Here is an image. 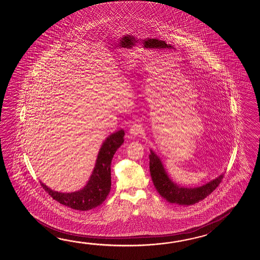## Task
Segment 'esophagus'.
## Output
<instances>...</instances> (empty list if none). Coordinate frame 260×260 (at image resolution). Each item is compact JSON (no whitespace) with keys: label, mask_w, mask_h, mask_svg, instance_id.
<instances>
[{"label":"esophagus","mask_w":260,"mask_h":260,"mask_svg":"<svg viewBox=\"0 0 260 260\" xmlns=\"http://www.w3.org/2000/svg\"><path fill=\"white\" fill-rule=\"evenodd\" d=\"M141 132H142V127L139 123H137V122L133 123L132 126L130 127V130H129V134L131 136V138L138 137L139 134H141Z\"/></svg>","instance_id":"34e87169"}]
</instances>
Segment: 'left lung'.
Instances as JSON below:
<instances>
[{
    "instance_id": "8db88e82",
    "label": "left lung",
    "mask_w": 260,
    "mask_h": 260,
    "mask_svg": "<svg viewBox=\"0 0 260 260\" xmlns=\"http://www.w3.org/2000/svg\"><path fill=\"white\" fill-rule=\"evenodd\" d=\"M149 172L155 188L162 198L179 205H195L206 198L219 185L224 174L198 187H184L174 181L164 166L160 157L154 150L149 149Z\"/></svg>"
}]
</instances>
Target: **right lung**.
I'll return each mask as SVG.
<instances>
[{"label": "right lung", "instance_id": "obj_1", "mask_svg": "<svg viewBox=\"0 0 260 260\" xmlns=\"http://www.w3.org/2000/svg\"><path fill=\"white\" fill-rule=\"evenodd\" d=\"M123 137L124 131L121 129L106 138L100 147L93 172L83 188L73 192H60L48 188L41 181L43 188L53 199L75 210H91L101 205L111 190V160L123 143Z\"/></svg>", "mask_w": 260, "mask_h": 260}]
</instances>
